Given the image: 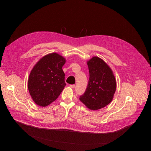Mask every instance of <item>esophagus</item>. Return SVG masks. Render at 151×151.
<instances>
[{"label":"esophagus","mask_w":151,"mask_h":151,"mask_svg":"<svg viewBox=\"0 0 151 151\" xmlns=\"http://www.w3.org/2000/svg\"><path fill=\"white\" fill-rule=\"evenodd\" d=\"M69 87H70V88H74L75 87V85H70Z\"/></svg>","instance_id":"1"}]
</instances>
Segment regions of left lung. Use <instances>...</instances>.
I'll return each instance as SVG.
<instances>
[{
	"mask_svg": "<svg viewBox=\"0 0 151 151\" xmlns=\"http://www.w3.org/2000/svg\"><path fill=\"white\" fill-rule=\"evenodd\" d=\"M90 78L87 88L79 100L92 111L100 109L112 100L116 91V79L110 67L100 58L87 61Z\"/></svg>",
	"mask_w": 151,
	"mask_h": 151,
	"instance_id": "1",
	"label": "left lung"
}]
</instances>
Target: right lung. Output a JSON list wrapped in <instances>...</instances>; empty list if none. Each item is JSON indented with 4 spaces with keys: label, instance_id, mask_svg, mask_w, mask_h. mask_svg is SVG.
Returning a JSON list of instances; mask_svg holds the SVG:
<instances>
[{
    "label": "right lung",
    "instance_id": "add662e5",
    "mask_svg": "<svg viewBox=\"0 0 151 151\" xmlns=\"http://www.w3.org/2000/svg\"><path fill=\"white\" fill-rule=\"evenodd\" d=\"M66 59L53 52L43 57L32 69L28 80V89L34 102L45 107L55 101L66 83L62 67Z\"/></svg>",
    "mask_w": 151,
    "mask_h": 151
}]
</instances>
